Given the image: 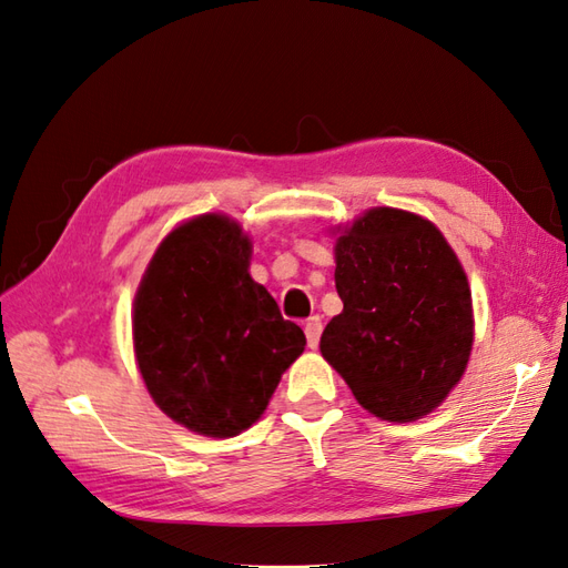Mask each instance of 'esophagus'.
Instances as JSON below:
<instances>
[{"mask_svg": "<svg viewBox=\"0 0 568 568\" xmlns=\"http://www.w3.org/2000/svg\"><path fill=\"white\" fill-rule=\"evenodd\" d=\"M321 332H323V321L321 315H313L306 321V339H308V347L315 349L317 342H321Z\"/></svg>", "mask_w": 568, "mask_h": 568, "instance_id": "obj_1", "label": "esophagus"}]
</instances>
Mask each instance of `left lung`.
<instances>
[{"label":"left lung","mask_w":568,"mask_h":568,"mask_svg":"<svg viewBox=\"0 0 568 568\" xmlns=\"http://www.w3.org/2000/svg\"><path fill=\"white\" fill-rule=\"evenodd\" d=\"M344 303L321 337L325 362L385 422L434 412L458 385L475 339L473 294L432 221L376 206L335 243Z\"/></svg>","instance_id":"8db88e82"}]
</instances>
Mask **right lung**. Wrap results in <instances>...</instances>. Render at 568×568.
I'll use <instances>...</instances> for the list:
<instances>
[{
  "label": "right lung",
  "instance_id": "1",
  "mask_svg": "<svg viewBox=\"0 0 568 568\" xmlns=\"http://www.w3.org/2000/svg\"><path fill=\"white\" fill-rule=\"evenodd\" d=\"M251 239L224 214H202L156 247L134 296V356L169 417L212 438L253 426L306 347L253 282Z\"/></svg>",
  "mask_w": 568,
  "mask_h": 568
}]
</instances>
